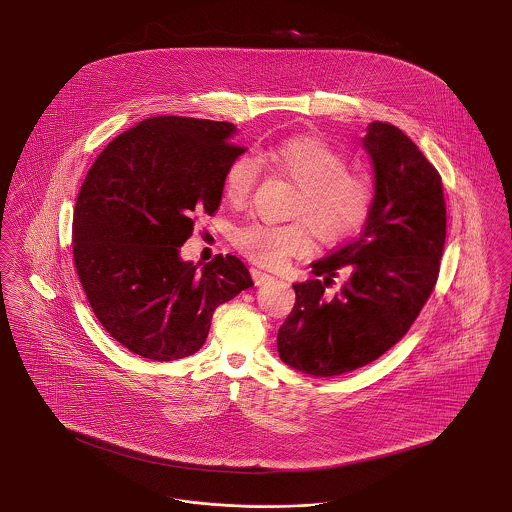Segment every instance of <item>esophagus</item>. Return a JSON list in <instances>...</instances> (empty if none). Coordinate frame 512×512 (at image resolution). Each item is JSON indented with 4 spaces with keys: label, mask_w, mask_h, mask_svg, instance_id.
Instances as JSON below:
<instances>
[{
    "label": "esophagus",
    "mask_w": 512,
    "mask_h": 512,
    "mask_svg": "<svg viewBox=\"0 0 512 512\" xmlns=\"http://www.w3.org/2000/svg\"><path fill=\"white\" fill-rule=\"evenodd\" d=\"M251 276H253V282L257 283V285H263V283L274 280L270 274H266V272L259 270V268H251Z\"/></svg>",
    "instance_id": "1"
}]
</instances>
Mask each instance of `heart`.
I'll return each instance as SVG.
<instances>
[{
  "mask_svg": "<svg viewBox=\"0 0 512 512\" xmlns=\"http://www.w3.org/2000/svg\"><path fill=\"white\" fill-rule=\"evenodd\" d=\"M261 159L297 185L291 213L304 217L321 242H340L365 223L372 204L371 179L348 170L346 157L329 141L314 136L287 138L266 147ZM257 174L253 157L238 155L230 160L223 176V194L230 204H246ZM232 240L251 261L265 266L282 265L312 249V232L302 221L287 225L251 221L234 230Z\"/></svg>",
  "mask_w": 512,
  "mask_h": 512,
  "instance_id": "b5f03b06",
  "label": "heart"
}]
</instances>
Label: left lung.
I'll list each match as a JSON object with an SVG mask.
<instances>
[{
	"mask_svg": "<svg viewBox=\"0 0 512 512\" xmlns=\"http://www.w3.org/2000/svg\"><path fill=\"white\" fill-rule=\"evenodd\" d=\"M374 196L359 238L312 263L295 283L297 302L278 331L285 365L338 376L369 365L397 344L429 299L441 266L446 208L439 172L393 124L374 121L361 140ZM353 274L341 293H324L335 270Z\"/></svg>",
	"mask_w": 512,
	"mask_h": 512,
	"instance_id": "8db88e82",
	"label": "left lung"
}]
</instances>
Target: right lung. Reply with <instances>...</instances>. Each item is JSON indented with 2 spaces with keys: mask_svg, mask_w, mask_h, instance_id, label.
Listing matches in <instances>:
<instances>
[{
  "mask_svg": "<svg viewBox=\"0 0 512 512\" xmlns=\"http://www.w3.org/2000/svg\"><path fill=\"white\" fill-rule=\"evenodd\" d=\"M236 126L151 117L98 155L77 196L73 259L92 312L130 352L176 361L202 348L213 310L253 285L234 255L181 259L194 215H212Z\"/></svg>",
  "mask_w": 512,
  "mask_h": 512,
  "instance_id": "obj_1",
  "label": "right lung"
}]
</instances>
